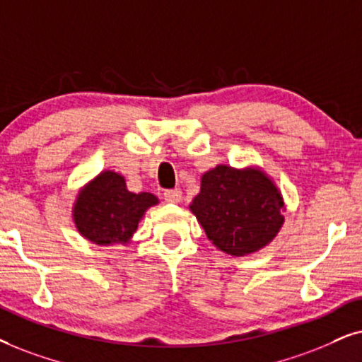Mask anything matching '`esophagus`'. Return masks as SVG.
I'll return each instance as SVG.
<instances>
[{
	"label": "esophagus",
	"instance_id": "obj_1",
	"mask_svg": "<svg viewBox=\"0 0 362 362\" xmlns=\"http://www.w3.org/2000/svg\"><path fill=\"white\" fill-rule=\"evenodd\" d=\"M163 199H165L167 202H172V204L180 202L182 190L180 189H167L165 192H163Z\"/></svg>",
	"mask_w": 362,
	"mask_h": 362
}]
</instances>
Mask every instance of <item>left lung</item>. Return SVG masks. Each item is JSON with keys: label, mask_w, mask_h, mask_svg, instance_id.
<instances>
[{"label": "left lung", "mask_w": 362, "mask_h": 362, "mask_svg": "<svg viewBox=\"0 0 362 362\" xmlns=\"http://www.w3.org/2000/svg\"><path fill=\"white\" fill-rule=\"evenodd\" d=\"M190 210L214 245L237 257L267 245L284 222L281 192L257 168L218 165L204 173Z\"/></svg>", "instance_id": "1"}]
</instances>
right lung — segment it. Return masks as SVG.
I'll list each match as a JSON object with an SVG mask.
<instances>
[{"label": "right lung", "instance_id": "1", "mask_svg": "<svg viewBox=\"0 0 362 362\" xmlns=\"http://www.w3.org/2000/svg\"><path fill=\"white\" fill-rule=\"evenodd\" d=\"M157 202L148 192H128L125 178L107 170L78 195L73 217L80 234L95 244H127L145 210Z\"/></svg>", "mask_w": 362, "mask_h": 362}]
</instances>
